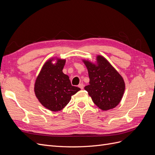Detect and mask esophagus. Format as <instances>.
Segmentation results:
<instances>
[{
    "label": "esophagus",
    "instance_id": "esophagus-1",
    "mask_svg": "<svg viewBox=\"0 0 155 155\" xmlns=\"http://www.w3.org/2000/svg\"><path fill=\"white\" fill-rule=\"evenodd\" d=\"M78 87L80 88L81 89H83V88H84V85H83V83H80L79 84V85H78Z\"/></svg>",
    "mask_w": 155,
    "mask_h": 155
}]
</instances>
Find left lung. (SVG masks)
<instances>
[{
  "mask_svg": "<svg viewBox=\"0 0 155 155\" xmlns=\"http://www.w3.org/2000/svg\"><path fill=\"white\" fill-rule=\"evenodd\" d=\"M97 64L83 60L90 79L85 91L93 102L103 110L113 109L124 95L125 83L120 74L103 56H97Z\"/></svg>",
  "mask_w": 155,
  "mask_h": 155,
  "instance_id": "8db88e82",
  "label": "left lung"
}]
</instances>
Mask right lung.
Here are the masks:
<instances>
[{"mask_svg": "<svg viewBox=\"0 0 155 155\" xmlns=\"http://www.w3.org/2000/svg\"><path fill=\"white\" fill-rule=\"evenodd\" d=\"M50 59L43 65L34 87L35 96L46 109L56 112L62 110L80 88L72 86L69 77L63 72L66 60L58 59L53 64Z\"/></svg>", "mask_w": 155, "mask_h": 155, "instance_id": "obj_1", "label": "right lung"}]
</instances>
